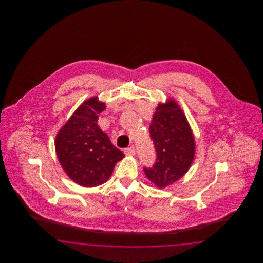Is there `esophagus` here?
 I'll use <instances>...</instances> for the list:
<instances>
[{
  "label": "esophagus",
  "mask_w": 263,
  "mask_h": 263,
  "mask_svg": "<svg viewBox=\"0 0 263 263\" xmlns=\"http://www.w3.org/2000/svg\"><path fill=\"white\" fill-rule=\"evenodd\" d=\"M124 153H125L126 156H134L136 154V151H135L134 147H130V148L126 149Z\"/></svg>",
  "instance_id": "esophagus-1"
}]
</instances>
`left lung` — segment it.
<instances>
[{
    "label": "left lung",
    "mask_w": 263,
    "mask_h": 263,
    "mask_svg": "<svg viewBox=\"0 0 263 263\" xmlns=\"http://www.w3.org/2000/svg\"><path fill=\"white\" fill-rule=\"evenodd\" d=\"M150 134L157 161L144 172L156 187L162 189L187 173L194 160L195 139L185 114L173 99L158 104L151 121Z\"/></svg>",
    "instance_id": "8db88e82"
}]
</instances>
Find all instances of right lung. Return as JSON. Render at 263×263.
<instances>
[{
	"instance_id": "add662e5",
	"label": "right lung",
	"mask_w": 263,
	"mask_h": 263,
	"mask_svg": "<svg viewBox=\"0 0 263 263\" xmlns=\"http://www.w3.org/2000/svg\"><path fill=\"white\" fill-rule=\"evenodd\" d=\"M106 104L98 97L84 101L61 127L55 150L67 175L77 184L95 187L106 182L124 154L111 144L98 125L99 114Z\"/></svg>"
}]
</instances>
